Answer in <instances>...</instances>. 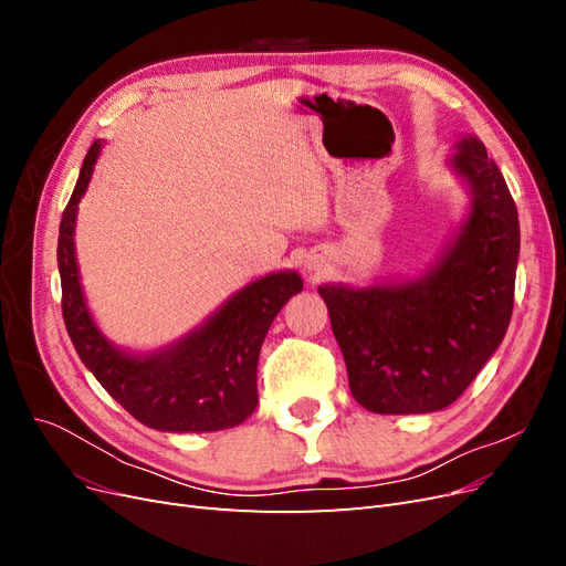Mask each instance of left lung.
Listing matches in <instances>:
<instances>
[{
  "mask_svg": "<svg viewBox=\"0 0 566 566\" xmlns=\"http://www.w3.org/2000/svg\"><path fill=\"white\" fill-rule=\"evenodd\" d=\"M453 167L472 212L441 262L413 283L318 287L354 399L373 413L451 406L499 349L515 304L520 219L499 165L470 136Z\"/></svg>",
  "mask_w": 566,
  "mask_h": 566,
  "instance_id": "1",
  "label": "left lung"
}]
</instances>
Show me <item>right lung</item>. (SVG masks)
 I'll return each instance as SVG.
<instances>
[{"label": "right lung", "instance_id": "add662e5", "mask_svg": "<svg viewBox=\"0 0 566 566\" xmlns=\"http://www.w3.org/2000/svg\"><path fill=\"white\" fill-rule=\"evenodd\" d=\"M101 144L82 163L59 229L61 306L67 335L94 378L146 427L163 432H217L241 424L256 408V358L271 321L302 290L293 271L271 273L233 295L200 331L150 356L117 352L98 333L82 297L75 262V214Z\"/></svg>", "mask_w": 566, "mask_h": 566}]
</instances>
